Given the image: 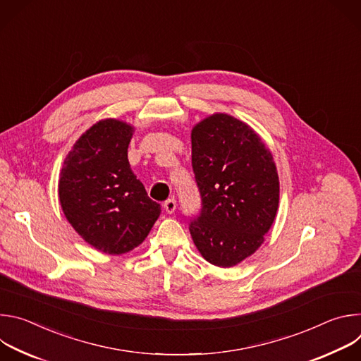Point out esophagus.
I'll use <instances>...</instances> for the list:
<instances>
[{
  "mask_svg": "<svg viewBox=\"0 0 361 361\" xmlns=\"http://www.w3.org/2000/svg\"><path fill=\"white\" fill-rule=\"evenodd\" d=\"M163 207H164V210H166L169 214H173V213L176 212V209H177V201H176L174 198H169L167 201H164Z\"/></svg>",
  "mask_w": 361,
  "mask_h": 361,
  "instance_id": "obj_1",
  "label": "esophagus"
}]
</instances>
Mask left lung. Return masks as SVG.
Wrapping results in <instances>:
<instances>
[{"mask_svg": "<svg viewBox=\"0 0 361 361\" xmlns=\"http://www.w3.org/2000/svg\"><path fill=\"white\" fill-rule=\"evenodd\" d=\"M191 166L201 197L188 223L192 241L209 263L235 266L262 245L277 213L271 154L247 124L214 114L191 133Z\"/></svg>", "mask_w": 361, "mask_h": 361, "instance_id": "obj_1", "label": "left lung"}]
</instances>
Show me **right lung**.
Masks as SVG:
<instances>
[{
  "label": "right lung",
  "instance_id": "1",
  "mask_svg": "<svg viewBox=\"0 0 361 361\" xmlns=\"http://www.w3.org/2000/svg\"><path fill=\"white\" fill-rule=\"evenodd\" d=\"M131 135L133 128L117 120L94 124L68 152L60 176L67 220L106 254H123L141 244L161 213L130 167Z\"/></svg>",
  "mask_w": 361,
  "mask_h": 361
}]
</instances>
